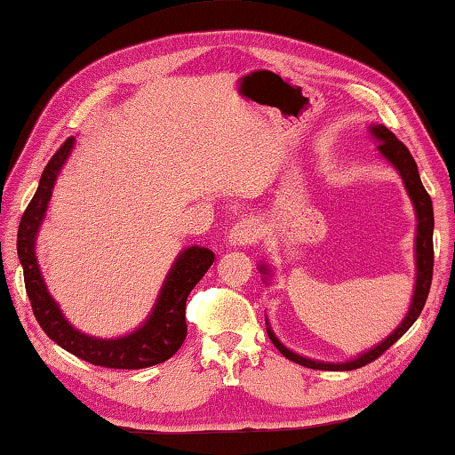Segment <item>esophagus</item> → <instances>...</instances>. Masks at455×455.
Segmentation results:
<instances>
[{
  "label": "esophagus",
  "mask_w": 455,
  "mask_h": 455,
  "mask_svg": "<svg viewBox=\"0 0 455 455\" xmlns=\"http://www.w3.org/2000/svg\"><path fill=\"white\" fill-rule=\"evenodd\" d=\"M260 238H262V225L258 222V219H240L228 233V243L233 246L256 244Z\"/></svg>",
  "instance_id": "esophagus-1"
}]
</instances>
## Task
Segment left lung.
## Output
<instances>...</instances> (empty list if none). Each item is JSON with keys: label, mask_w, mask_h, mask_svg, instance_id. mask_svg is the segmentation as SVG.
Returning a JSON list of instances; mask_svg holds the SVG:
<instances>
[{"label": "left lung", "mask_w": 455, "mask_h": 455, "mask_svg": "<svg viewBox=\"0 0 455 455\" xmlns=\"http://www.w3.org/2000/svg\"><path fill=\"white\" fill-rule=\"evenodd\" d=\"M372 136H375L379 141V151L385 156L390 164H393L398 173L403 175L406 191L411 195V199L414 203L416 215H418V227H416V288H414V298L411 304V311L404 317V322L396 327V331L387 337L385 341L380 345H377L375 349H371L369 353H363L359 359L349 361V363H319V361H311L306 357H299V355L291 353L290 349H286L280 341L278 337L272 333V329L268 325V319H266V331H268L270 341L274 343L275 349H278L283 357L301 364V367L307 369H317V371H353V369H361L364 364L372 363L375 359H379L382 353L387 349H390L400 337H403L408 329L412 327V323L418 319V315L422 314L426 299H428L430 293V286H432V272H434V209H432V199L428 191L424 189V185L420 181V173H418V165L414 162V157L408 148L400 141L393 132L385 126H372L371 128ZM264 270V266H262Z\"/></svg>", "instance_id": "1"}]
</instances>
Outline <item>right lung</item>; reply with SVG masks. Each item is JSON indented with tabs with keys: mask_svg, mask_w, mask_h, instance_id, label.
<instances>
[{
	"mask_svg": "<svg viewBox=\"0 0 455 455\" xmlns=\"http://www.w3.org/2000/svg\"><path fill=\"white\" fill-rule=\"evenodd\" d=\"M75 138H68L49 159L37 191H35L31 203L27 204L20 230H17V254H20L23 266L25 290L35 319L43 331L62 349L73 353L78 359L96 364V367L128 371L154 367V364L172 359L183 345L187 337V298L204 272L211 268V264L215 262V254L209 248L201 246H191L183 251L175 260L172 272L167 274L149 319L132 335L120 337V339H94V337L83 335L70 327L41 278L37 258H35V235H37L44 211H47L52 185H55L62 164L67 162Z\"/></svg>",
	"mask_w": 455,
	"mask_h": 455,
	"instance_id": "1",
	"label": "right lung"
}]
</instances>
